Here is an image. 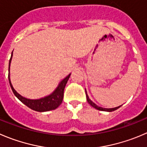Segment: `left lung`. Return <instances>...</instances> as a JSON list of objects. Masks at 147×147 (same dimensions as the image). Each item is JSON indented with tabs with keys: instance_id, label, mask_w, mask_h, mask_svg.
Wrapping results in <instances>:
<instances>
[{
	"instance_id": "left-lung-1",
	"label": "left lung",
	"mask_w": 147,
	"mask_h": 147,
	"mask_svg": "<svg viewBox=\"0 0 147 147\" xmlns=\"http://www.w3.org/2000/svg\"><path fill=\"white\" fill-rule=\"evenodd\" d=\"M85 92H86V100H87L88 103H89V104L91 106H92V107H94V108H95V109H97V110H101V111L112 112V111H114V110H117V109H118V108H119L120 107H121V106H118V107H113V108H104V107H99L98 105H96L95 103H94L93 102H92V100H91L89 98V96H88L87 93H86V89H85Z\"/></svg>"
}]
</instances>
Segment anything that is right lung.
I'll return each instance as SVG.
<instances>
[{"label": "right lung", "mask_w": 147, "mask_h": 147, "mask_svg": "<svg viewBox=\"0 0 147 147\" xmlns=\"http://www.w3.org/2000/svg\"><path fill=\"white\" fill-rule=\"evenodd\" d=\"M12 56H13V52L11 53V56L10 58L9 65H8V81H9L10 86L13 91L14 95L22 102V103L29 107L33 110H35L37 112H47L50 110H53L56 109L60 106V105L62 103L63 99V92L65 86L66 85L68 80L69 79L71 74H68L65 78H64L57 86L56 89L52 92L50 94L42 97V98L37 99V100H30L26 97H24L21 94H19L14 89V88L12 86V84L10 79V65L11 62Z\"/></svg>", "instance_id": "obj_1"}]
</instances>
